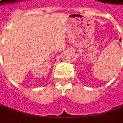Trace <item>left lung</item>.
<instances>
[{
    "instance_id": "8db88e82",
    "label": "left lung",
    "mask_w": 123,
    "mask_h": 123,
    "mask_svg": "<svg viewBox=\"0 0 123 123\" xmlns=\"http://www.w3.org/2000/svg\"><path fill=\"white\" fill-rule=\"evenodd\" d=\"M119 41H121V39H120V40H119Z\"/></svg>"
}]
</instances>
